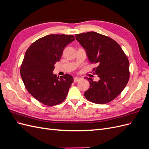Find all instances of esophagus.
<instances>
[{"instance_id": "1", "label": "esophagus", "mask_w": 149, "mask_h": 149, "mask_svg": "<svg viewBox=\"0 0 149 149\" xmlns=\"http://www.w3.org/2000/svg\"><path fill=\"white\" fill-rule=\"evenodd\" d=\"M81 79V78H79V77H75V78H74L73 81H74V83H77L78 81H80Z\"/></svg>"}]
</instances>
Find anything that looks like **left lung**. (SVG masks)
<instances>
[{
	"mask_svg": "<svg viewBox=\"0 0 149 149\" xmlns=\"http://www.w3.org/2000/svg\"><path fill=\"white\" fill-rule=\"evenodd\" d=\"M76 40L85 49L91 63L97 64L94 73L100 78L90 84L84 96L89 101L104 104L118 97L127 85L130 76L129 61L115 40L95 31L76 34Z\"/></svg>",
	"mask_w": 149,
	"mask_h": 149,
	"instance_id": "1",
	"label": "left lung"
}]
</instances>
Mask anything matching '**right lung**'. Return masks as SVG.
<instances>
[{"instance_id": "add662e5", "label": "right lung", "mask_w": 149, "mask_h": 149, "mask_svg": "<svg viewBox=\"0 0 149 149\" xmlns=\"http://www.w3.org/2000/svg\"><path fill=\"white\" fill-rule=\"evenodd\" d=\"M75 40L71 35H48L36 40L29 47L20 67V75L28 92L47 106L63 102L73 78L68 74L57 77L53 74L68 44Z\"/></svg>"}]
</instances>
